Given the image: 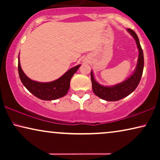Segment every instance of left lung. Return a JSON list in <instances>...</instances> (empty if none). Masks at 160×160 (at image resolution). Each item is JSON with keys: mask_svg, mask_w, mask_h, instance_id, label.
I'll use <instances>...</instances> for the list:
<instances>
[{"mask_svg": "<svg viewBox=\"0 0 160 160\" xmlns=\"http://www.w3.org/2000/svg\"><path fill=\"white\" fill-rule=\"evenodd\" d=\"M128 31L132 36L136 42L138 49L139 54L138 58V62L135 71L124 82L119 84L113 85V86L106 87L100 84L94 77L93 72L91 71V81L92 84L93 92L98 97L106 101H117L130 95L133 91L136 89L141 81L142 74H143V66H144V59L143 53L142 48L140 44V41L137 34L134 30L128 29Z\"/></svg>", "mask_w": 160, "mask_h": 160, "instance_id": "1", "label": "left lung"}]
</instances>
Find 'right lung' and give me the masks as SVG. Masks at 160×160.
<instances>
[{"mask_svg": "<svg viewBox=\"0 0 160 160\" xmlns=\"http://www.w3.org/2000/svg\"><path fill=\"white\" fill-rule=\"evenodd\" d=\"M81 65L72 68L58 78L50 82H38L30 79L22 69L19 55L18 58V71L20 80L30 92L39 99L43 100H57L65 96L70 88V82L73 74L77 71Z\"/></svg>", "mask_w": 160, "mask_h": 160, "instance_id": "1", "label": "right lung"}]
</instances>
